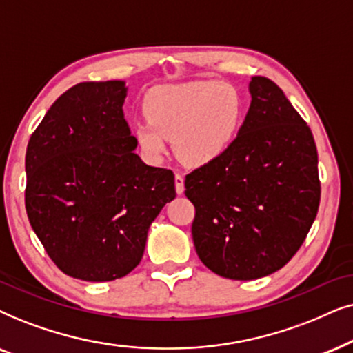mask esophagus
<instances>
[{"instance_id":"1","label":"esophagus","mask_w":353,"mask_h":353,"mask_svg":"<svg viewBox=\"0 0 353 353\" xmlns=\"http://www.w3.org/2000/svg\"><path fill=\"white\" fill-rule=\"evenodd\" d=\"M174 185H176V192L179 195L184 192V176L182 174L176 172V176H174Z\"/></svg>"}]
</instances>
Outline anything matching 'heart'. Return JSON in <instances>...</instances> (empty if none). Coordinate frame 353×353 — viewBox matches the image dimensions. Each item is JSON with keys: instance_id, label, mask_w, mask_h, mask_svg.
<instances>
[{"instance_id": "b5f03b06", "label": "heart", "mask_w": 353, "mask_h": 353, "mask_svg": "<svg viewBox=\"0 0 353 353\" xmlns=\"http://www.w3.org/2000/svg\"><path fill=\"white\" fill-rule=\"evenodd\" d=\"M242 98L219 81L158 87L145 100L148 121L134 125L140 148L159 158L172 140L174 152L189 166L219 159L231 147L242 121Z\"/></svg>"}]
</instances>
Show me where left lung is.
I'll return each instance as SVG.
<instances>
[{
    "label": "left lung",
    "instance_id": "left-lung-1",
    "mask_svg": "<svg viewBox=\"0 0 353 353\" xmlns=\"http://www.w3.org/2000/svg\"><path fill=\"white\" fill-rule=\"evenodd\" d=\"M248 92L250 108L228 152L185 176L196 255L236 281L281 270L307 237L321 195L307 122L270 79L252 77Z\"/></svg>",
    "mask_w": 353,
    "mask_h": 353
}]
</instances>
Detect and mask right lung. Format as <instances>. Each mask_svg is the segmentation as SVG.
I'll list each match as a JSON object with an SVG mask.
<instances>
[{"mask_svg":"<svg viewBox=\"0 0 353 353\" xmlns=\"http://www.w3.org/2000/svg\"><path fill=\"white\" fill-rule=\"evenodd\" d=\"M124 81L64 92L32 134L26 210L54 265L70 278H124L143 256L150 224L174 200L171 169L145 164L122 105Z\"/></svg>","mask_w":353,"mask_h":353,"instance_id":"1","label":"right lung"}]
</instances>
